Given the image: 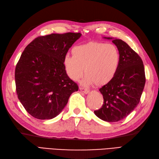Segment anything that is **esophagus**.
Segmentation results:
<instances>
[{
  "label": "esophagus",
  "mask_w": 159,
  "mask_h": 159,
  "mask_svg": "<svg viewBox=\"0 0 159 159\" xmlns=\"http://www.w3.org/2000/svg\"><path fill=\"white\" fill-rule=\"evenodd\" d=\"M80 90L82 92H84V94H88V93H89V92H90L87 88H84L83 87H80Z\"/></svg>",
  "instance_id": "obj_1"
}]
</instances>
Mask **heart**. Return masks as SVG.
I'll use <instances>...</instances> for the list:
<instances>
[{"label": "heart", "mask_w": 159, "mask_h": 159, "mask_svg": "<svg viewBox=\"0 0 159 159\" xmlns=\"http://www.w3.org/2000/svg\"><path fill=\"white\" fill-rule=\"evenodd\" d=\"M72 56L63 59V67L69 78L78 80L84 72L86 75L82 84L94 83L104 86L113 79L120 64L119 50L113 44L90 42L75 46L71 50Z\"/></svg>", "instance_id": "1"}]
</instances>
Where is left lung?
<instances>
[{
    "label": "left lung",
    "instance_id": "8db88e82",
    "mask_svg": "<svg viewBox=\"0 0 159 159\" xmlns=\"http://www.w3.org/2000/svg\"><path fill=\"white\" fill-rule=\"evenodd\" d=\"M104 38L112 40L119 50L121 59L113 79L99 89L104 103L94 114L103 121L117 122L129 115L140 102L146 82L144 67L140 57L126 42Z\"/></svg>",
    "mask_w": 159,
    "mask_h": 159
}]
</instances>
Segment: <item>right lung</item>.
<instances>
[{
    "mask_svg": "<svg viewBox=\"0 0 159 159\" xmlns=\"http://www.w3.org/2000/svg\"><path fill=\"white\" fill-rule=\"evenodd\" d=\"M80 33L51 34L31 42L15 67L17 97L25 109L38 119L57 117L78 86L69 78L63 67L69 49Z\"/></svg>",
    "mask_w": 159,
    "mask_h": 159,
    "instance_id": "add662e5",
    "label": "right lung"
}]
</instances>
